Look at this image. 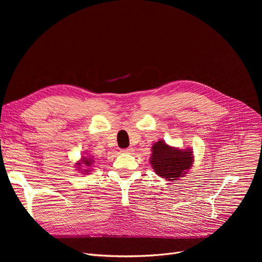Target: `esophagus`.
Masks as SVG:
<instances>
[{
	"instance_id": "obj_1",
	"label": "esophagus",
	"mask_w": 262,
	"mask_h": 262,
	"mask_svg": "<svg viewBox=\"0 0 262 262\" xmlns=\"http://www.w3.org/2000/svg\"><path fill=\"white\" fill-rule=\"evenodd\" d=\"M121 152L122 153H132L133 152V148L132 147H127V148H123V149H121Z\"/></svg>"
}]
</instances>
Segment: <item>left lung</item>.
Here are the masks:
<instances>
[{"instance_id":"left-lung-1","label":"left lung","mask_w":262,"mask_h":262,"mask_svg":"<svg viewBox=\"0 0 262 262\" xmlns=\"http://www.w3.org/2000/svg\"><path fill=\"white\" fill-rule=\"evenodd\" d=\"M152 149L150 164L156 174L167 181H175L183 177L193 162L192 150L190 149L183 150L171 147L163 141L156 142Z\"/></svg>"}]
</instances>
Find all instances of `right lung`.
I'll return each instance as SVG.
<instances>
[{
	"mask_svg": "<svg viewBox=\"0 0 262 262\" xmlns=\"http://www.w3.org/2000/svg\"><path fill=\"white\" fill-rule=\"evenodd\" d=\"M82 162L81 164L77 163V166L78 167H81L80 164H84V166H87V167H91V164H92V162H93V159H91V158H86V157H82V159H81ZM87 172H88V170H86Z\"/></svg>",
	"mask_w": 262,
	"mask_h": 262,
	"instance_id": "right-lung-1",
	"label": "right lung"
}]
</instances>
